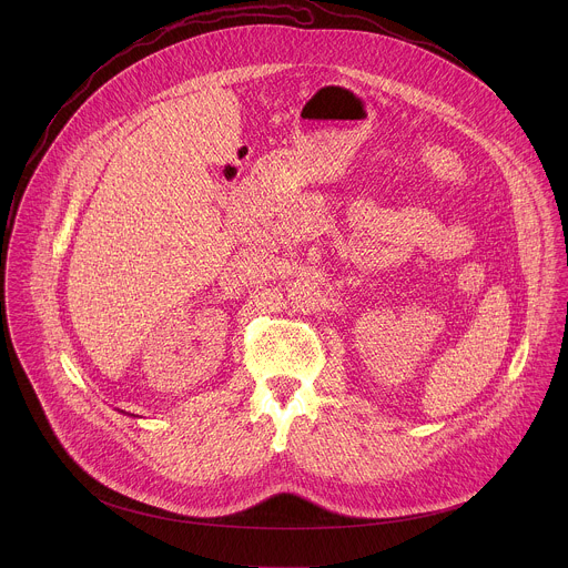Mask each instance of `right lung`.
Masks as SVG:
<instances>
[{
  "mask_svg": "<svg viewBox=\"0 0 568 568\" xmlns=\"http://www.w3.org/2000/svg\"><path fill=\"white\" fill-rule=\"evenodd\" d=\"M133 417H135V415H133Z\"/></svg>",
  "mask_w": 568,
  "mask_h": 568,
  "instance_id": "1",
  "label": "right lung"
}]
</instances>
